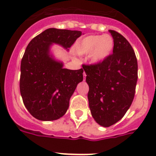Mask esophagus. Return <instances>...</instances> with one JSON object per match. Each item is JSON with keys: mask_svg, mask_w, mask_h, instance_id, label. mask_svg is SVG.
Returning a JSON list of instances; mask_svg holds the SVG:
<instances>
[{"mask_svg": "<svg viewBox=\"0 0 156 156\" xmlns=\"http://www.w3.org/2000/svg\"><path fill=\"white\" fill-rule=\"evenodd\" d=\"M86 79V73H83V80Z\"/></svg>", "mask_w": 156, "mask_h": 156, "instance_id": "34e87169", "label": "esophagus"}]
</instances>
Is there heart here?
Masks as SVG:
<instances>
[{
	"mask_svg": "<svg viewBox=\"0 0 156 156\" xmlns=\"http://www.w3.org/2000/svg\"><path fill=\"white\" fill-rule=\"evenodd\" d=\"M113 48L114 40L110 35H90L80 41L76 51L80 55L90 53V61L94 64H99L111 55Z\"/></svg>",
	"mask_w": 156,
	"mask_h": 156,
	"instance_id": "b5f03b06",
	"label": "heart"
}]
</instances>
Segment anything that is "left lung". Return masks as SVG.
I'll return each instance as SVG.
<instances>
[{
  "mask_svg": "<svg viewBox=\"0 0 156 156\" xmlns=\"http://www.w3.org/2000/svg\"><path fill=\"white\" fill-rule=\"evenodd\" d=\"M108 31L114 40L113 54L101 63L83 66L90 112L104 127L124 116L134 98L137 80V61L131 45L120 34Z\"/></svg>",
  "mask_w": 156,
  "mask_h": 156,
  "instance_id": "left-lung-1",
  "label": "left lung"
}]
</instances>
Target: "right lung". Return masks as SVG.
<instances>
[{"mask_svg":"<svg viewBox=\"0 0 156 156\" xmlns=\"http://www.w3.org/2000/svg\"><path fill=\"white\" fill-rule=\"evenodd\" d=\"M82 32L50 28L29 43L21 62L20 93L26 108L34 118L51 121L61 118L69 105L83 69L63 68V62L51 52L52 44L69 51Z\"/></svg>","mask_w":156,"mask_h":156,"instance_id":"1","label":"right lung"}]
</instances>
